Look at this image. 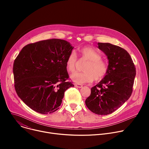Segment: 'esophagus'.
I'll use <instances>...</instances> for the list:
<instances>
[{"mask_svg": "<svg viewBox=\"0 0 149 149\" xmlns=\"http://www.w3.org/2000/svg\"><path fill=\"white\" fill-rule=\"evenodd\" d=\"M74 86L77 88H81L82 87V86L81 84H77V83L74 84Z\"/></svg>", "mask_w": 149, "mask_h": 149, "instance_id": "1", "label": "esophagus"}]
</instances>
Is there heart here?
<instances>
[{
	"label": "heart",
	"mask_w": 149,
	"mask_h": 149,
	"mask_svg": "<svg viewBox=\"0 0 149 149\" xmlns=\"http://www.w3.org/2000/svg\"><path fill=\"white\" fill-rule=\"evenodd\" d=\"M81 59L88 61L82 72H77L71 75V79L75 82L81 84L102 79L109 71L108 63L101 59V55L90 47H85L79 49ZM77 63L76 55L72 52L67 58L65 65L68 72L72 73L75 70Z\"/></svg>",
	"instance_id": "heart-1"
}]
</instances>
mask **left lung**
<instances>
[{
  "label": "left lung",
  "mask_w": 149,
  "mask_h": 149,
  "mask_svg": "<svg viewBox=\"0 0 149 149\" xmlns=\"http://www.w3.org/2000/svg\"><path fill=\"white\" fill-rule=\"evenodd\" d=\"M98 48L107 56L109 71L102 79L91 88L86 104L93 113L107 115L117 110L130 97L136 68L124 49L110 43H98Z\"/></svg>",
  "instance_id": "8db88e82"
}]
</instances>
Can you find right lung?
Segmentation results:
<instances>
[{
	"label": "right lung",
	"mask_w": 149,
	"mask_h": 149,
	"mask_svg": "<svg viewBox=\"0 0 149 149\" xmlns=\"http://www.w3.org/2000/svg\"><path fill=\"white\" fill-rule=\"evenodd\" d=\"M74 47L67 40L51 39L25 46L13 63L15 88L19 97L40 114L59 109L65 91L74 87L67 81L65 62Z\"/></svg>",
	"instance_id": "add662e5"
}]
</instances>
